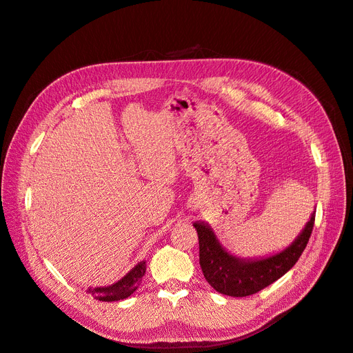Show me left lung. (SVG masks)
I'll list each match as a JSON object with an SVG mask.
<instances>
[{
  "instance_id": "1",
  "label": "left lung",
  "mask_w": 353,
  "mask_h": 353,
  "mask_svg": "<svg viewBox=\"0 0 353 353\" xmlns=\"http://www.w3.org/2000/svg\"><path fill=\"white\" fill-rule=\"evenodd\" d=\"M313 224L315 212L310 215L301 233L283 251L252 260L239 259L227 252L211 227L203 221L194 223L199 236V263L205 279L215 291L230 297H246L261 291L282 278L299 261L309 242Z\"/></svg>"
}]
</instances>
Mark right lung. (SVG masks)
<instances>
[{
	"instance_id": "1",
	"label": "right lung",
	"mask_w": 353,
	"mask_h": 353,
	"mask_svg": "<svg viewBox=\"0 0 353 353\" xmlns=\"http://www.w3.org/2000/svg\"><path fill=\"white\" fill-rule=\"evenodd\" d=\"M145 261H139L135 268H133L126 276H123L119 282L110 285V287L89 288L88 291L99 301H119L123 299H128L129 295H132L139 287L142 276L145 274Z\"/></svg>"
}]
</instances>
